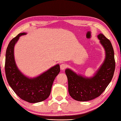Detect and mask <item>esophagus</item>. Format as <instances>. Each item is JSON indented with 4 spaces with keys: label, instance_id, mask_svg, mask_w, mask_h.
<instances>
[{
    "label": "esophagus",
    "instance_id": "obj_1",
    "mask_svg": "<svg viewBox=\"0 0 121 121\" xmlns=\"http://www.w3.org/2000/svg\"><path fill=\"white\" fill-rule=\"evenodd\" d=\"M66 67H67V66H66V64H61V65H60V69L62 70H65V69L66 68Z\"/></svg>",
    "mask_w": 121,
    "mask_h": 121
}]
</instances>
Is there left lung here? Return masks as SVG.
Returning a JSON list of instances; mask_svg holds the SVG:
<instances>
[{
    "mask_svg": "<svg viewBox=\"0 0 121 121\" xmlns=\"http://www.w3.org/2000/svg\"><path fill=\"white\" fill-rule=\"evenodd\" d=\"M97 38L104 48L105 56L94 76L86 77L69 68L65 70L68 78L69 94L75 100L88 101L99 97L105 91L114 75L115 61L112 43L103 34H99Z\"/></svg>",
    "mask_w": 121,
    "mask_h": 121,
    "instance_id": "obj_1",
    "label": "left lung"
}]
</instances>
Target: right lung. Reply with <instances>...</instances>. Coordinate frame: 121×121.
Masks as SVG:
<instances>
[{
  "instance_id": "1",
  "label": "right lung",
  "mask_w": 121,
  "mask_h": 121,
  "mask_svg": "<svg viewBox=\"0 0 121 121\" xmlns=\"http://www.w3.org/2000/svg\"><path fill=\"white\" fill-rule=\"evenodd\" d=\"M26 34L19 33L9 42L6 52L5 74L9 86L20 99L29 103H38L48 97L60 68L57 64L33 78L25 75L19 69L14 59V46L19 37Z\"/></svg>"
}]
</instances>
